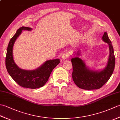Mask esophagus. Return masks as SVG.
<instances>
[{"mask_svg":"<svg viewBox=\"0 0 120 120\" xmlns=\"http://www.w3.org/2000/svg\"><path fill=\"white\" fill-rule=\"evenodd\" d=\"M69 56H70V53L67 52H65L62 55V58L63 60H65V59H68Z\"/></svg>","mask_w":120,"mask_h":120,"instance_id":"esophagus-1","label":"esophagus"}]
</instances>
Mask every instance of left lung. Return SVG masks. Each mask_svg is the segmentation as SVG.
I'll return each instance as SVG.
<instances>
[{
    "instance_id": "1",
    "label": "left lung",
    "mask_w": 120,
    "mask_h": 120,
    "mask_svg": "<svg viewBox=\"0 0 120 120\" xmlns=\"http://www.w3.org/2000/svg\"><path fill=\"white\" fill-rule=\"evenodd\" d=\"M101 39L107 43L109 55L106 67L99 70H94L88 67L85 61L80 57L79 51L75 52L76 57L72 58V77L74 82L78 87L84 90H95L101 88L107 82L112 74L115 67V57L113 48L107 33L104 34Z\"/></svg>"
}]
</instances>
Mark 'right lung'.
Masks as SVG:
<instances>
[{
    "mask_svg": "<svg viewBox=\"0 0 120 120\" xmlns=\"http://www.w3.org/2000/svg\"><path fill=\"white\" fill-rule=\"evenodd\" d=\"M31 28L22 26L17 30L8 46L6 57V67L8 72L15 82L23 88L37 89L42 87L46 83L51 73L60 63L59 59L47 60L35 70L22 69L15 63L13 49L15 42L22 34V30L31 31Z\"/></svg>",
    "mask_w": 120,
    "mask_h": 120,
    "instance_id": "right-lung-1",
    "label": "right lung"
}]
</instances>
